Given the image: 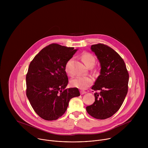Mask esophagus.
<instances>
[{
  "mask_svg": "<svg viewBox=\"0 0 148 148\" xmlns=\"http://www.w3.org/2000/svg\"><path fill=\"white\" fill-rule=\"evenodd\" d=\"M87 92L86 91H80V93H81V95H83V94H86Z\"/></svg>",
  "mask_w": 148,
  "mask_h": 148,
  "instance_id": "esophagus-1",
  "label": "esophagus"
}]
</instances>
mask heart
Wrapping results in <instances>:
<instances>
[{
  "instance_id": "heart-1",
  "label": "heart",
  "mask_w": 148,
  "mask_h": 148,
  "mask_svg": "<svg viewBox=\"0 0 148 148\" xmlns=\"http://www.w3.org/2000/svg\"><path fill=\"white\" fill-rule=\"evenodd\" d=\"M81 59L83 62L87 67L94 66L95 62V58L94 56L88 52H84L81 55ZM72 60V58L69 60L65 65V71L69 75L71 74L70 66ZM93 78L89 75L77 76L70 81V84L73 87H75L81 90H85L91 85L93 83Z\"/></svg>"
}]
</instances>
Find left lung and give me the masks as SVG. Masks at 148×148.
Instances as JSON below:
<instances>
[{"instance_id": "8db88e82", "label": "left lung", "mask_w": 148, "mask_h": 148, "mask_svg": "<svg viewBox=\"0 0 148 148\" xmlns=\"http://www.w3.org/2000/svg\"><path fill=\"white\" fill-rule=\"evenodd\" d=\"M91 49L101 67L91 89L100 92L94 94L95 101L86 110L93 118L105 119L114 115L122 105L128 91L129 73L122 58L110 47L98 43Z\"/></svg>"}]
</instances>
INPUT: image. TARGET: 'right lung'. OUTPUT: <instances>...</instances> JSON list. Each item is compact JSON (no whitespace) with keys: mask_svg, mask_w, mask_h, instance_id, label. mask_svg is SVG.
Wrapping results in <instances>:
<instances>
[{"mask_svg":"<svg viewBox=\"0 0 148 148\" xmlns=\"http://www.w3.org/2000/svg\"><path fill=\"white\" fill-rule=\"evenodd\" d=\"M76 51L74 47L52 43L30 63L26 95L34 111L43 119H57L66 112L70 100L80 95L77 88H66L69 79L65 65Z\"/></svg>","mask_w":148,"mask_h":148,"instance_id":"obj_1","label":"right lung"}]
</instances>
